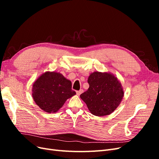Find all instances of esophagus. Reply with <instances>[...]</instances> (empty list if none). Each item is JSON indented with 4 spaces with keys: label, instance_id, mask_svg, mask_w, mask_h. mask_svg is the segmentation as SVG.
Here are the masks:
<instances>
[{
    "label": "esophagus",
    "instance_id": "34e87169",
    "mask_svg": "<svg viewBox=\"0 0 159 159\" xmlns=\"http://www.w3.org/2000/svg\"><path fill=\"white\" fill-rule=\"evenodd\" d=\"M83 92H84V90L83 89H80L79 91H76V93H77V95H81V93H82Z\"/></svg>",
    "mask_w": 159,
    "mask_h": 159
}]
</instances>
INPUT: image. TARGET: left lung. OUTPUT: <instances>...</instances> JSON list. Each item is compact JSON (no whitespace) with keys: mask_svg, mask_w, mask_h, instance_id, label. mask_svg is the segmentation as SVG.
I'll list each match as a JSON object with an SVG mask.
<instances>
[{"mask_svg":"<svg viewBox=\"0 0 159 159\" xmlns=\"http://www.w3.org/2000/svg\"><path fill=\"white\" fill-rule=\"evenodd\" d=\"M88 89L80 95L91 114L103 117L112 113L124 96V90L117 77L110 72L90 74Z\"/></svg>","mask_w":159,"mask_h":159,"instance_id":"obj_1","label":"left lung"}]
</instances>
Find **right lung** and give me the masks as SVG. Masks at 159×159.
<instances>
[{"label": "right lung", "mask_w": 159, "mask_h": 159, "mask_svg": "<svg viewBox=\"0 0 159 159\" xmlns=\"http://www.w3.org/2000/svg\"><path fill=\"white\" fill-rule=\"evenodd\" d=\"M34 101L47 113H56L66 100L76 94L71 89V81L59 72L46 71L34 82L32 89Z\"/></svg>", "instance_id": "right-lung-1"}]
</instances>
